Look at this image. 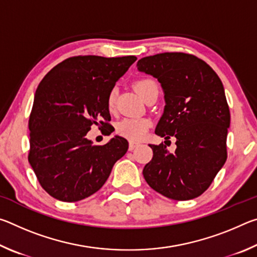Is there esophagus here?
I'll return each mask as SVG.
<instances>
[{"mask_svg":"<svg viewBox=\"0 0 257 257\" xmlns=\"http://www.w3.org/2000/svg\"><path fill=\"white\" fill-rule=\"evenodd\" d=\"M138 143H134V142H130L129 143V151H134L136 147H138Z\"/></svg>","mask_w":257,"mask_h":257,"instance_id":"1","label":"esophagus"}]
</instances>
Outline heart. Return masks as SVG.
<instances>
[{
  "label": "heart",
  "instance_id": "b5f03b06",
  "mask_svg": "<svg viewBox=\"0 0 257 257\" xmlns=\"http://www.w3.org/2000/svg\"><path fill=\"white\" fill-rule=\"evenodd\" d=\"M137 92L144 98L150 90L154 87H158V84L153 79H142L136 82ZM116 97V90L113 88L107 95V107L112 110L114 107ZM151 127V121L146 118H124L119 121L116 124V133L120 136L129 139L132 142H138L144 138L146 133Z\"/></svg>",
  "mask_w": 257,
  "mask_h": 257
}]
</instances>
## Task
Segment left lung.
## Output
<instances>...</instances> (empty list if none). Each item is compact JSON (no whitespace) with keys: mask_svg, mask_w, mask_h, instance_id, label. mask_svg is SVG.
Instances as JSON below:
<instances>
[{"mask_svg":"<svg viewBox=\"0 0 257 257\" xmlns=\"http://www.w3.org/2000/svg\"><path fill=\"white\" fill-rule=\"evenodd\" d=\"M137 68L156 78L164 92L165 106L155 134L177 139L173 153L163 144L150 145L153 158L143 175L165 197L196 198L227 160L230 111L222 81L203 60L180 52L146 56Z\"/></svg>","mask_w":257,"mask_h":257,"instance_id":"obj_1","label":"left lung"}]
</instances>
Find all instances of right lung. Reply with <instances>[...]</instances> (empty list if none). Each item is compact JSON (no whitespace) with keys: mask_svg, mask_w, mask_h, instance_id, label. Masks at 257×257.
<instances>
[{"mask_svg":"<svg viewBox=\"0 0 257 257\" xmlns=\"http://www.w3.org/2000/svg\"><path fill=\"white\" fill-rule=\"evenodd\" d=\"M136 60L134 55L72 56L38 85L28 123V161L52 197L78 202L96 193L125 154L128 142L122 137L99 146L86 135L94 123L108 124L107 95Z\"/></svg>","mask_w":257,"mask_h":257,"instance_id":"obj_1","label":"right lung"}]
</instances>
